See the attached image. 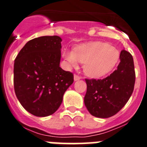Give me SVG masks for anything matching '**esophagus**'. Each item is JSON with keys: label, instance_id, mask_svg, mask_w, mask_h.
I'll list each match as a JSON object with an SVG mask.
<instances>
[{"label": "esophagus", "instance_id": "esophagus-1", "mask_svg": "<svg viewBox=\"0 0 147 147\" xmlns=\"http://www.w3.org/2000/svg\"><path fill=\"white\" fill-rule=\"evenodd\" d=\"M81 79V77L79 76V75H74V80H75V81H77V80H79Z\"/></svg>", "mask_w": 147, "mask_h": 147}]
</instances>
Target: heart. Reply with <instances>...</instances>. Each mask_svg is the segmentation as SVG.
<instances>
[{
  "instance_id": "obj_1",
  "label": "heart",
  "mask_w": 147,
  "mask_h": 147,
  "mask_svg": "<svg viewBox=\"0 0 147 147\" xmlns=\"http://www.w3.org/2000/svg\"><path fill=\"white\" fill-rule=\"evenodd\" d=\"M63 57L68 64L76 67L84 64V72L90 78H99L110 73L118 63L120 53L107 42L93 41L79 45L73 51H65Z\"/></svg>"
}]
</instances>
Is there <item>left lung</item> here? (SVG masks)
Masks as SVG:
<instances>
[{
  "label": "left lung",
  "instance_id": "left-lung-1",
  "mask_svg": "<svg viewBox=\"0 0 147 147\" xmlns=\"http://www.w3.org/2000/svg\"><path fill=\"white\" fill-rule=\"evenodd\" d=\"M117 69L104 79H86V108L93 116L108 118L117 114L129 100L134 89L135 69L132 55L120 52Z\"/></svg>",
  "mask_w": 147,
  "mask_h": 147
}]
</instances>
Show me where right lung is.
Masks as SVG:
<instances>
[{"label":"right lung","instance_id":"add662e5","mask_svg":"<svg viewBox=\"0 0 147 147\" xmlns=\"http://www.w3.org/2000/svg\"><path fill=\"white\" fill-rule=\"evenodd\" d=\"M61 38L42 36L24 45L13 67L15 94L22 106L38 117L54 113L74 81L73 74L59 67Z\"/></svg>","mask_w":147,"mask_h":147}]
</instances>
